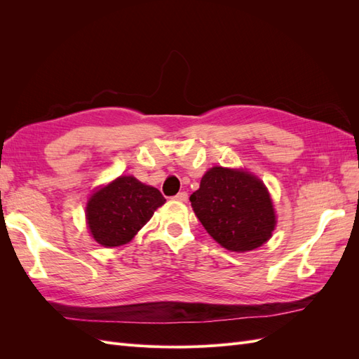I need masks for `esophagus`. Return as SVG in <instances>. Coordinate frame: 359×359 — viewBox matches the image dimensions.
<instances>
[{
  "label": "esophagus",
  "instance_id": "esophagus-1",
  "mask_svg": "<svg viewBox=\"0 0 359 359\" xmlns=\"http://www.w3.org/2000/svg\"><path fill=\"white\" fill-rule=\"evenodd\" d=\"M175 199L177 201H180V202H187V199H189V194L186 193V191H180L177 196H175Z\"/></svg>",
  "mask_w": 359,
  "mask_h": 359
}]
</instances>
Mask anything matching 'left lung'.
I'll return each mask as SVG.
<instances>
[{
  "label": "left lung",
  "instance_id": "8db88e82",
  "mask_svg": "<svg viewBox=\"0 0 359 359\" xmlns=\"http://www.w3.org/2000/svg\"><path fill=\"white\" fill-rule=\"evenodd\" d=\"M190 202L206 232L231 252L255 250L274 231L269 193L262 181L244 170L210 169Z\"/></svg>",
  "mask_w": 359,
  "mask_h": 359
}]
</instances>
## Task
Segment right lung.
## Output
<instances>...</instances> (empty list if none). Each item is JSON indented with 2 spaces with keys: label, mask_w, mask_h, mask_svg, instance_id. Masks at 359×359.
I'll use <instances>...</instances> for the list:
<instances>
[{
  "label": "right lung",
  "mask_w": 359,
  "mask_h": 359,
  "mask_svg": "<svg viewBox=\"0 0 359 359\" xmlns=\"http://www.w3.org/2000/svg\"><path fill=\"white\" fill-rule=\"evenodd\" d=\"M166 202L163 194L133 177H119L95 191L86 205L94 240L104 247L127 244Z\"/></svg>",
  "instance_id": "right-lung-1"
}]
</instances>
